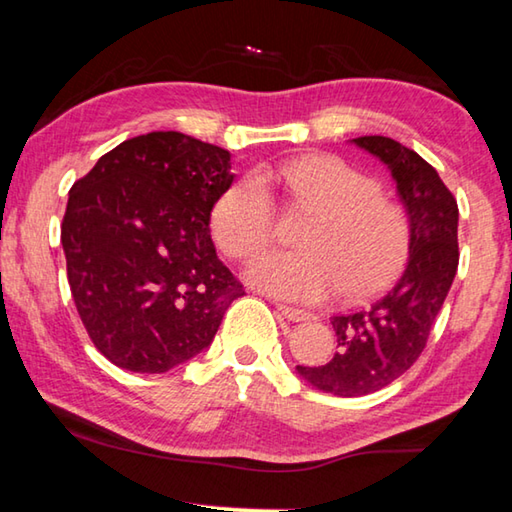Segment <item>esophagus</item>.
<instances>
[{
	"label": "esophagus",
	"mask_w": 512,
	"mask_h": 512,
	"mask_svg": "<svg viewBox=\"0 0 512 512\" xmlns=\"http://www.w3.org/2000/svg\"><path fill=\"white\" fill-rule=\"evenodd\" d=\"M277 311H280V314L287 318V320H293V323H302V320L314 318V314H309V311L289 307V305H277Z\"/></svg>",
	"instance_id": "obj_1"
}]
</instances>
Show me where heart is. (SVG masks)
<instances>
[{
  "label": "heart",
  "mask_w": 512,
  "mask_h": 512,
  "mask_svg": "<svg viewBox=\"0 0 512 512\" xmlns=\"http://www.w3.org/2000/svg\"><path fill=\"white\" fill-rule=\"evenodd\" d=\"M293 203L311 210L300 250H266L248 264V282L293 302H318L341 289L348 300L391 284L409 257V216L381 196L375 178L336 155H302L264 171ZM259 176L232 183L212 207L214 241L228 257L246 259L273 239L275 210Z\"/></svg>",
  "instance_id": "b5f03b06"
}]
</instances>
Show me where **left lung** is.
<instances>
[{
  "label": "left lung",
  "mask_w": 512,
  "mask_h": 512,
  "mask_svg": "<svg viewBox=\"0 0 512 512\" xmlns=\"http://www.w3.org/2000/svg\"><path fill=\"white\" fill-rule=\"evenodd\" d=\"M352 142L391 169L409 216L411 246L409 264L391 291L366 309L332 318L339 336L334 359L298 366L311 386L339 397L381 391L418 361L458 268V205L438 171L391 137Z\"/></svg>",
  "instance_id": "8db88e82"
}]
</instances>
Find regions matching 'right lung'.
Wrapping results in <instances>:
<instances>
[{
	"label": "right lung",
	"mask_w": 512,
	"mask_h": 512,
	"mask_svg": "<svg viewBox=\"0 0 512 512\" xmlns=\"http://www.w3.org/2000/svg\"><path fill=\"white\" fill-rule=\"evenodd\" d=\"M230 153L155 131L101 155L69 189L60 228L76 311L103 357L167 372L212 343L244 287L216 257L210 214Z\"/></svg>",
	"instance_id": "right-lung-1"
}]
</instances>
